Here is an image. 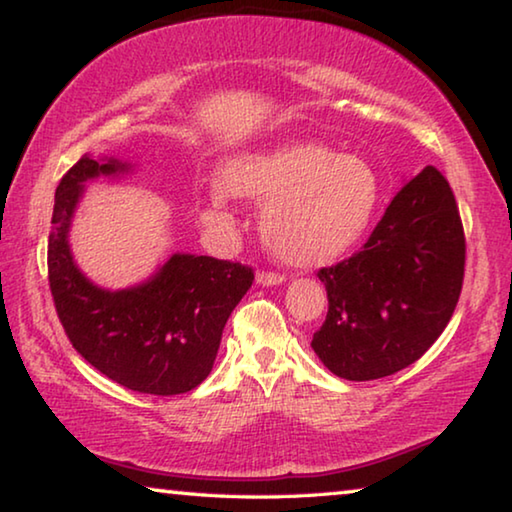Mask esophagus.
Wrapping results in <instances>:
<instances>
[{
  "label": "esophagus",
  "mask_w": 512,
  "mask_h": 512,
  "mask_svg": "<svg viewBox=\"0 0 512 512\" xmlns=\"http://www.w3.org/2000/svg\"><path fill=\"white\" fill-rule=\"evenodd\" d=\"M256 281L263 283V286H276V283L286 281V276L281 272H272V270H261L256 274Z\"/></svg>",
  "instance_id": "1"
}]
</instances>
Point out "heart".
Instances as JSON below:
<instances>
[{
    "label": "heart",
    "mask_w": 512,
    "mask_h": 512,
    "mask_svg": "<svg viewBox=\"0 0 512 512\" xmlns=\"http://www.w3.org/2000/svg\"><path fill=\"white\" fill-rule=\"evenodd\" d=\"M211 217L229 220V195L265 201L261 229L281 261L326 265L356 247L379 204V177L358 156L313 142L242 154L226 163Z\"/></svg>",
    "instance_id": "heart-1"
}]
</instances>
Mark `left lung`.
I'll return each instance as SVG.
<instances>
[{"label": "left lung", "instance_id": "left-lung-1", "mask_svg": "<svg viewBox=\"0 0 512 512\" xmlns=\"http://www.w3.org/2000/svg\"><path fill=\"white\" fill-rule=\"evenodd\" d=\"M329 313L311 347L347 381L413 365L445 331L465 276V231L449 181L426 165L356 254L322 267Z\"/></svg>", "mask_w": 512, "mask_h": 512}]
</instances>
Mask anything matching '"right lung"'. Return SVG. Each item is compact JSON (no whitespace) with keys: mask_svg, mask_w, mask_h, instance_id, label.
I'll list each match as a JSON object with an SVG mask.
<instances>
[{"mask_svg":"<svg viewBox=\"0 0 512 512\" xmlns=\"http://www.w3.org/2000/svg\"><path fill=\"white\" fill-rule=\"evenodd\" d=\"M127 165L81 156L56 188L47 276L67 340L108 379L145 395L188 392L213 370L224 324L254 283V267L174 254L152 281L108 292L83 276L67 247L81 186Z\"/></svg>","mask_w":512,"mask_h":512,"instance_id":"obj_1","label":"right lung"}]
</instances>
